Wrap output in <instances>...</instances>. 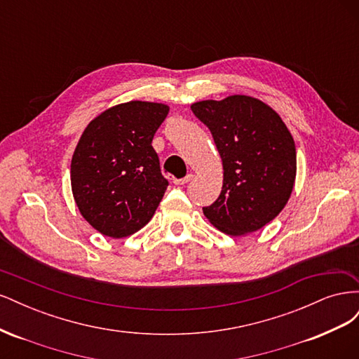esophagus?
Returning a JSON list of instances; mask_svg holds the SVG:
<instances>
[{
	"label": "esophagus",
	"instance_id": "34e87169",
	"mask_svg": "<svg viewBox=\"0 0 359 359\" xmlns=\"http://www.w3.org/2000/svg\"><path fill=\"white\" fill-rule=\"evenodd\" d=\"M191 180H193V175H191V173H189V175H186V177L181 178V180H173V184H177V186H184V184L190 182Z\"/></svg>",
	"mask_w": 359,
	"mask_h": 359
}]
</instances>
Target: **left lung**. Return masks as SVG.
Listing matches in <instances>:
<instances>
[{
    "mask_svg": "<svg viewBox=\"0 0 359 359\" xmlns=\"http://www.w3.org/2000/svg\"><path fill=\"white\" fill-rule=\"evenodd\" d=\"M191 111L210 128L223 161L220 196L203 206L217 229L241 236L285 208L297 177V149L280 115L255 97L202 100Z\"/></svg>",
    "mask_w": 359,
    "mask_h": 359,
    "instance_id": "8db88e82",
    "label": "left lung"
}]
</instances>
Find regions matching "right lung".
I'll list each match as a JSON object with an SVG mask.
<instances>
[{"label":"right lung","mask_w":359,"mask_h":359,"mask_svg":"<svg viewBox=\"0 0 359 359\" xmlns=\"http://www.w3.org/2000/svg\"><path fill=\"white\" fill-rule=\"evenodd\" d=\"M168 112L163 103L135 100L109 107L83 130L72 157V191L102 235H133L153 219L169 182L151 142Z\"/></svg>","instance_id":"add662e5"}]
</instances>
